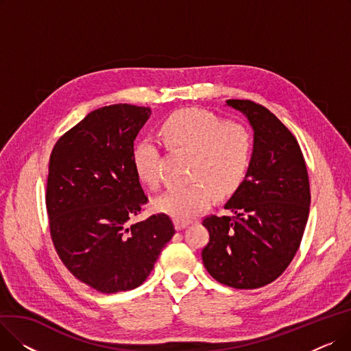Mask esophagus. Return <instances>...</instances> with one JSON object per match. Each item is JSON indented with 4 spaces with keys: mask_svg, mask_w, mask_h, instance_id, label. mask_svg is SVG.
Listing matches in <instances>:
<instances>
[{
    "mask_svg": "<svg viewBox=\"0 0 351 351\" xmlns=\"http://www.w3.org/2000/svg\"><path fill=\"white\" fill-rule=\"evenodd\" d=\"M186 226H189V222H180V220H176V222H175L176 230H182V229H185Z\"/></svg>",
    "mask_w": 351,
    "mask_h": 351,
    "instance_id": "34e87169",
    "label": "esophagus"
}]
</instances>
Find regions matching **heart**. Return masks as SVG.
<instances>
[{
    "label": "heart",
    "mask_w": 351,
    "mask_h": 351,
    "mask_svg": "<svg viewBox=\"0 0 351 351\" xmlns=\"http://www.w3.org/2000/svg\"><path fill=\"white\" fill-rule=\"evenodd\" d=\"M162 135L169 146L195 154L192 178L185 186H175L155 199V209L180 222L197 216L213 200L233 193L242 185L252 163L253 139L243 125L230 123L206 110L183 109L162 125ZM139 179L158 189L162 178L159 149L155 141H139L132 151Z\"/></svg>",
    "instance_id": "obj_1"
}]
</instances>
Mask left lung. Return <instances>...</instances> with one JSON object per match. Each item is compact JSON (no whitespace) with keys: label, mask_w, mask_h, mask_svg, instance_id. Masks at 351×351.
<instances>
[{"label":"left lung","mask_w":351,"mask_h":351,"mask_svg":"<svg viewBox=\"0 0 351 351\" xmlns=\"http://www.w3.org/2000/svg\"><path fill=\"white\" fill-rule=\"evenodd\" d=\"M253 129L249 172L225 209L233 216H208L209 243L202 261L219 283L259 289L276 280L296 254L310 209V186L300 146L269 109L229 99Z\"/></svg>","instance_id":"obj_1"}]
</instances>
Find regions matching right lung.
<instances>
[{
	"label": "right lung",
	"mask_w": 351,
	"mask_h": 351,
	"mask_svg": "<svg viewBox=\"0 0 351 351\" xmlns=\"http://www.w3.org/2000/svg\"><path fill=\"white\" fill-rule=\"evenodd\" d=\"M151 114L129 104L92 110L49 158L45 204L55 250L80 282L101 293L141 286L175 234L165 213L129 225L147 202L132 151Z\"/></svg>",
	"instance_id": "1"
}]
</instances>
